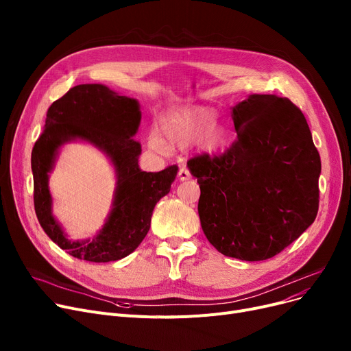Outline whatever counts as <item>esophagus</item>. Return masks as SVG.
Masks as SVG:
<instances>
[{"mask_svg": "<svg viewBox=\"0 0 351 351\" xmlns=\"http://www.w3.org/2000/svg\"><path fill=\"white\" fill-rule=\"evenodd\" d=\"M179 179L180 180H188V179H191V172H189V169H188V166L186 165H182L180 166V169H179Z\"/></svg>", "mask_w": 351, "mask_h": 351, "instance_id": "obj_1", "label": "esophagus"}]
</instances>
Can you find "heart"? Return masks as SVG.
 <instances>
[{"label": "heart", "instance_id": "1", "mask_svg": "<svg viewBox=\"0 0 351 351\" xmlns=\"http://www.w3.org/2000/svg\"><path fill=\"white\" fill-rule=\"evenodd\" d=\"M160 132L163 139L156 134H151L147 138V145L162 155L169 152L168 144L186 147L200 142L206 151L213 152L225 143L223 131L215 125L213 110L200 106L183 108L163 117L160 121Z\"/></svg>", "mask_w": 351, "mask_h": 351}]
</instances>
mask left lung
<instances>
[{
    "instance_id": "8db88e82",
    "label": "left lung",
    "mask_w": 351,
    "mask_h": 351,
    "mask_svg": "<svg viewBox=\"0 0 351 351\" xmlns=\"http://www.w3.org/2000/svg\"><path fill=\"white\" fill-rule=\"evenodd\" d=\"M237 139L219 155L188 162L208 241L246 262L280 253L319 210L320 155L302 110L287 98L249 95L232 108Z\"/></svg>"
}]
</instances>
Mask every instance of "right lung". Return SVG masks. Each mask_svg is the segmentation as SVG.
Here are the masks:
<instances>
[{"label": "right lung", "instance_id": "1", "mask_svg": "<svg viewBox=\"0 0 351 351\" xmlns=\"http://www.w3.org/2000/svg\"><path fill=\"white\" fill-rule=\"evenodd\" d=\"M139 122L138 101L101 84L73 86L48 108L44 131L31 154L34 208L51 241L77 259L106 263L131 254L149 232L155 205L171 191L176 165L160 172H142L139 168L142 149L134 139ZM73 138L97 145L113 162L117 173L113 210L100 233L86 241H69L50 210L47 173L59 147Z\"/></svg>", "mask_w": 351, "mask_h": 351}]
</instances>
